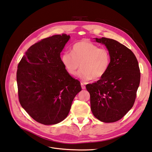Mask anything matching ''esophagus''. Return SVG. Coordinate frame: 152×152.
Masks as SVG:
<instances>
[{
    "instance_id": "obj_1",
    "label": "esophagus",
    "mask_w": 152,
    "mask_h": 152,
    "mask_svg": "<svg viewBox=\"0 0 152 152\" xmlns=\"http://www.w3.org/2000/svg\"><path fill=\"white\" fill-rule=\"evenodd\" d=\"M81 88H82V89H85V85L83 83H81Z\"/></svg>"
}]
</instances>
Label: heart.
I'll list each match as a JSON object with an SVG mask.
<instances>
[{"label":"heart","mask_w":152,"mask_h":152,"mask_svg":"<svg viewBox=\"0 0 152 152\" xmlns=\"http://www.w3.org/2000/svg\"><path fill=\"white\" fill-rule=\"evenodd\" d=\"M61 62L70 75H75L80 67L78 76L83 81L98 80L106 75L111 63V56L105 48H99L92 42L81 41L72 46V53L65 52Z\"/></svg>","instance_id":"1"}]
</instances>
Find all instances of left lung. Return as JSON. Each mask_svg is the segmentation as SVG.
I'll list each match as a JSON object with an SVG mask.
<instances>
[{"instance_id":"1","label":"left lung","mask_w":152,"mask_h":152,"mask_svg":"<svg viewBox=\"0 0 152 152\" xmlns=\"http://www.w3.org/2000/svg\"><path fill=\"white\" fill-rule=\"evenodd\" d=\"M105 45L111 56L106 75L86 85L93 115L104 123H113L126 115L135 103L141 72L135 54L113 39L96 38Z\"/></svg>"}]
</instances>
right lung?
<instances>
[{
	"mask_svg": "<svg viewBox=\"0 0 152 152\" xmlns=\"http://www.w3.org/2000/svg\"><path fill=\"white\" fill-rule=\"evenodd\" d=\"M70 36L56 34L31 45L18 65V99L36 121L54 124L67 118L80 82L62 64L60 53Z\"/></svg>",
	"mask_w": 152,
	"mask_h": 152,
	"instance_id": "right-lung-1",
	"label": "right lung"
}]
</instances>
